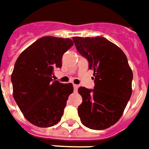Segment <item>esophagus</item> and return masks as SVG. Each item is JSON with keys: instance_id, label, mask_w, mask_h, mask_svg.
<instances>
[{"instance_id": "obj_1", "label": "esophagus", "mask_w": 149, "mask_h": 149, "mask_svg": "<svg viewBox=\"0 0 149 149\" xmlns=\"http://www.w3.org/2000/svg\"><path fill=\"white\" fill-rule=\"evenodd\" d=\"M78 88H79V86H78L77 84H73V89H74L75 92H77V91Z\"/></svg>"}]
</instances>
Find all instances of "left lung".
I'll use <instances>...</instances> for the list:
<instances>
[{
	"label": "left lung",
	"mask_w": 149,
	"mask_h": 149,
	"mask_svg": "<svg viewBox=\"0 0 149 149\" xmlns=\"http://www.w3.org/2000/svg\"><path fill=\"white\" fill-rule=\"evenodd\" d=\"M78 52L93 70V89L78 88L82 103L78 107L81 123L87 128L103 130L121 117L132 95V72L126 56L103 37L72 38Z\"/></svg>",
	"instance_id": "obj_1"
}]
</instances>
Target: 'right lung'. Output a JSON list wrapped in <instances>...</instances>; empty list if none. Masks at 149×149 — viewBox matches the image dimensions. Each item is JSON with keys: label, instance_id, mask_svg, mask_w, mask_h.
<instances>
[{"label": "right lung", "instance_id": "1", "mask_svg": "<svg viewBox=\"0 0 149 149\" xmlns=\"http://www.w3.org/2000/svg\"><path fill=\"white\" fill-rule=\"evenodd\" d=\"M73 45L71 39L44 37L21 52L11 76L13 97L28 121L48 128L56 125L64 113L71 83L52 81L56 68L62 66V56Z\"/></svg>", "mask_w": 149, "mask_h": 149}]
</instances>
